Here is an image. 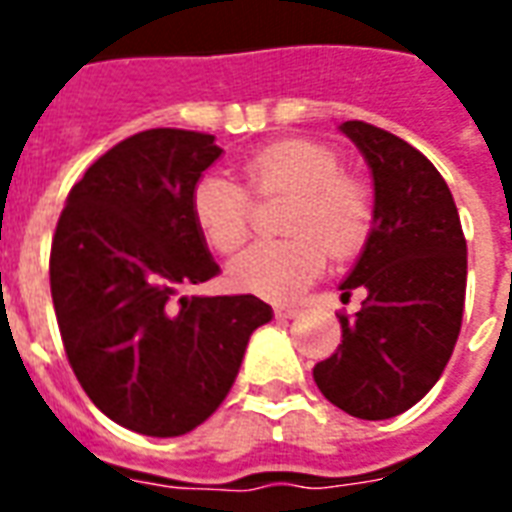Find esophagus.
<instances>
[{"mask_svg":"<svg viewBox=\"0 0 512 512\" xmlns=\"http://www.w3.org/2000/svg\"><path fill=\"white\" fill-rule=\"evenodd\" d=\"M277 318L279 321H290V318H296V310L293 307H277Z\"/></svg>","mask_w":512,"mask_h":512,"instance_id":"esophagus-1","label":"esophagus"}]
</instances>
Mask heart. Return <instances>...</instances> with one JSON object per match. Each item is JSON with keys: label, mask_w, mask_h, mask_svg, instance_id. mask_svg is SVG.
Here are the masks:
<instances>
[{"label": "heart", "mask_w": 512, "mask_h": 512, "mask_svg": "<svg viewBox=\"0 0 512 512\" xmlns=\"http://www.w3.org/2000/svg\"><path fill=\"white\" fill-rule=\"evenodd\" d=\"M257 197L290 194L282 230L293 238L255 244L227 266L230 285L268 301H290L318 279L326 252L354 257L373 224V194L359 175L343 172V153L315 139H285L257 150L244 164ZM191 219L213 252H235L249 235V200L233 180L205 178L191 191Z\"/></svg>", "instance_id": "heart-1"}]
</instances>
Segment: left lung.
I'll return each mask as SVG.
<instances>
[{
    "label": "left lung",
    "instance_id": "1",
    "mask_svg": "<svg viewBox=\"0 0 512 512\" xmlns=\"http://www.w3.org/2000/svg\"><path fill=\"white\" fill-rule=\"evenodd\" d=\"M373 175V227L340 285L367 293L343 343L315 365L323 397L359 419H389L428 395L458 343L466 238L439 169L400 136L362 120L340 126Z\"/></svg>",
    "mask_w": 512,
    "mask_h": 512
}]
</instances>
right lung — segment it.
I'll return each mask as SVG.
<instances>
[{"instance_id":"obj_1","label":"right lung","mask_w":512,"mask_h":512,"mask_svg":"<svg viewBox=\"0 0 512 512\" xmlns=\"http://www.w3.org/2000/svg\"><path fill=\"white\" fill-rule=\"evenodd\" d=\"M222 156L211 134L150 128L106 150L65 200L51 299L79 384L142 436H183L230 392L249 337L274 318L257 296H183L219 274L191 191Z\"/></svg>"}]
</instances>
